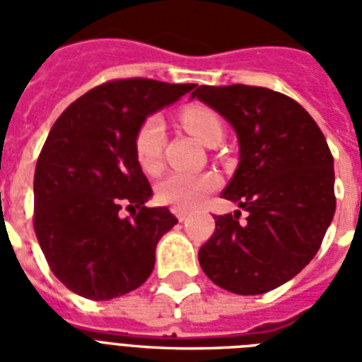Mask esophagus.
I'll return each instance as SVG.
<instances>
[{
    "mask_svg": "<svg viewBox=\"0 0 362 362\" xmlns=\"http://www.w3.org/2000/svg\"><path fill=\"white\" fill-rule=\"evenodd\" d=\"M173 212H175V216H176V218H178V221H186L187 216H189V212H187V210L175 209V210H173Z\"/></svg>",
    "mask_w": 362,
    "mask_h": 362,
    "instance_id": "esophagus-1",
    "label": "esophagus"
}]
</instances>
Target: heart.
<instances>
[{
  "instance_id": "obj_1",
  "label": "heart",
  "mask_w": 362,
  "mask_h": 362,
  "mask_svg": "<svg viewBox=\"0 0 362 362\" xmlns=\"http://www.w3.org/2000/svg\"><path fill=\"white\" fill-rule=\"evenodd\" d=\"M180 120L193 136L209 146L214 136L221 135L220 118L209 109L189 107L184 109ZM165 122L159 115L148 116L135 133V158L141 169L148 175H158L163 167ZM220 186V176L214 173H173L158 184L156 195L159 203L173 209H195L209 193Z\"/></svg>"
}]
</instances>
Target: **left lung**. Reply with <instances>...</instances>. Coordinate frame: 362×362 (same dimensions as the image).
Returning <instances> with one entry per match:
<instances>
[{"label":"left lung","mask_w":362,"mask_h":362,"mask_svg":"<svg viewBox=\"0 0 362 362\" xmlns=\"http://www.w3.org/2000/svg\"><path fill=\"white\" fill-rule=\"evenodd\" d=\"M237 133L238 167L223 199L246 210L216 216L199 263L216 286L237 295L272 291L314 259L331 226L334 161L306 110L259 86H199L192 93Z\"/></svg>","instance_id":"left-lung-1"}]
</instances>
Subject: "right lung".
<instances>
[{
    "label": "right lung",
    "instance_id": "add662e5",
    "mask_svg": "<svg viewBox=\"0 0 362 362\" xmlns=\"http://www.w3.org/2000/svg\"><path fill=\"white\" fill-rule=\"evenodd\" d=\"M195 84L125 78L93 88L62 112L37 159V240L54 276L81 297L110 300L152 274L156 246L178 223L144 206L152 187L135 158L148 116ZM122 206L132 212L122 218Z\"/></svg>",
    "mask_w": 362,
    "mask_h": 362
}]
</instances>
